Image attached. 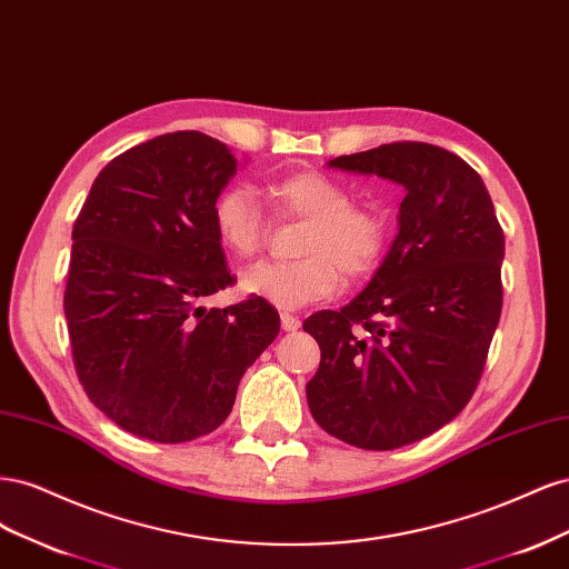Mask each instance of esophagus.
<instances>
[{
  "label": "esophagus",
  "instance_id": "obj_1",
  "mask_svg": "<svg viewBox=\"0 0 569 569\" xmlns=\"http://www.w3.org/2000/svg\"><path fill=\"white\" fill-rule=\"evenodd\" d=\"M280 322H282V330L284 332H295V330H299V327H301V320L297 316H291V313H282Z\"/></svg>",
  "mask_w": 569,
  "mask_h": 569
}]
</instances>
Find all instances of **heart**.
I'll return each instance as SVG.
<instances>
[{
	"instance_id": "obj_1",
	"label": "heart",
	"mask_w": 569,
	"mask_h": 569,
	"mask_svg": "<svg viewBox=\"0 0 569 569\" xmlns=\"http://www.w3.org/2000/svg\"><path fill=\"white\" fill-rule=\"evenodd\" d=\"M266 199L272 216L306 222L297 244L301 258L249 268L239 280L244 295L278 308H301L332 297L341 272L349 280H363L380 268L389 220L375 203L351 201L339 180L301 170L268 182ZM213 230L222 249L253 258L268 242L270 216L249 187H228L213 201Z\"/></svg>"
}]
</instances>
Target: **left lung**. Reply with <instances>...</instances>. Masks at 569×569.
I'll list each match as a JSON object with an SVG mask.
<instances>
[{"label":"left lung","instance_id":"obj_1","mask_svg":"<svg viewBox=\"0 0 569 569\" xmlns=\"http://www.w3.org/2000/svg\"><path fill=\"white\" fill-rule=\"evenodd\" d=\"M330 166L406 187L399 234L370 284L303 330L320 347L306 385L316 422L366 451L425 439L468 406L503 306V228L453 151L391 142Z\"/></svg>","mask_w":569,"mask_h":569}]
</instances>
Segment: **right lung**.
<instances>
[{
  "label": "right lung",
  "instance_id": "obj_1",
  "mask_svg": "<svg viewBox=\"0 0 569 569\" xmlns=\"http://www.w3.org/2000/svg\"><path fill=\"white\" fill-rule=\"evenodd\" d=\"M234 168L209 134H159L101 170L76 218L63 311L78 380L107 418L149 441L213 432L280 332L263 299L199 306L234 282L213 230Z\"/></svg>",
  "mask_w": 569,
  "mask_h": 569
}]
</instances>
